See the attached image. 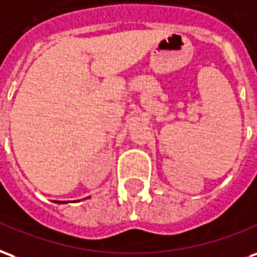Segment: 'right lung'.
Wrapping results in <instances>:
<instances>
[{
	"label": "right lung",
	"mask_w": 257,
	"mask_h": 257,
	"mask_svg": "<svg viewBox=\"0 0 257 257\" xmlns=\"http://www.w3.org/2000/svg\"><path fill=\"white\" fill-rule=\"evenodd\" d=\"M56 203H61V204H65V203H67V201H56Z\"/></svg>",
	"instance_id": "1"
}]
</instances>
